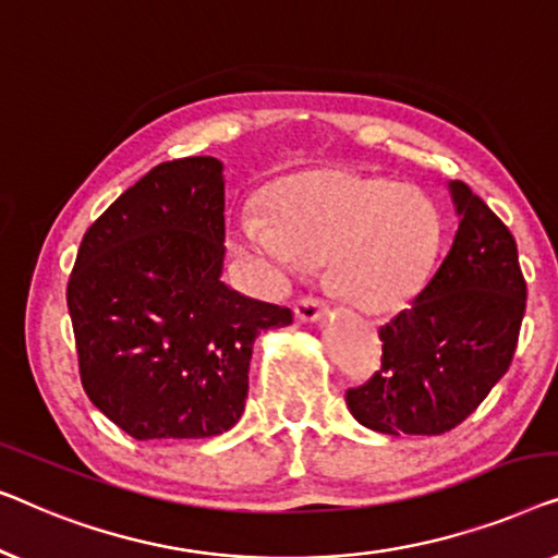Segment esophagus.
Returning <instances> with one entry per match:
<instances>
[{"mask_svg": "<svg viewBox=\"0 0 558 558\" xmlns=\"http://www.w3.org/2000/svg\"><path fill=\"white\" fill-rule=\"evenodd\" d=\"M328 313L326 303L316 301V298H301V301L295 303V318L298 320H305V324H316Z\"/></svg>", "mask_w": 558, "mask_h": 558, "instance_id": "34e87169", "label": "esophagus"}]
</instances>
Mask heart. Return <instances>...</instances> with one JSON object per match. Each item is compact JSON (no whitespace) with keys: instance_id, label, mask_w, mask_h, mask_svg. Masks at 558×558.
<instances>
[{"instance_id":"1","label":"heart","mask_w":558,"mask_h":558,"mask_svg":"<svg viewBox=\"0 0 558 558\" xmlns=\"http://www.w3.org/2000/svg\"><path fill=\"white\" fill-rule=\"evenodd\" d=\"M263 211H242L238 245L270 278L301 276L324 260L333 295L368 316L407 308L442 247V215L429 194L361 171H308L282 179Z\"/></svg>"}]
</instances>
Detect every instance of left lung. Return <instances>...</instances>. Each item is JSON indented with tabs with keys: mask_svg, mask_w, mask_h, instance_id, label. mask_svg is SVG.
I'll return each instance as SVG.
<instances>
[{
	"mask_svg": "<svg viewBox=\"0 0 558 558\" xmlns=\"http://www.w3.org/2000/svg\"><path fill=\"white\" fill-rule=\"evenodd\" d=\"M460 225L410 308L379 328L381 372L347 391L359 425L442 435L473 414L511 366L525 280L508 227L468 184L447 182Z\"/></svg>",
	"mask_w": 558,
	"mask_h": 558,
	"instance_id": "obj_1",
	"label": "left lung"
}]
</instances>
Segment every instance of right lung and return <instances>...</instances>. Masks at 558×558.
<instances>
[{
  "mask_svg": "<svg viewBox=\"0 0 558 558\" xmlns=\"http://www.w3.org/2000/svg\"><path fill=\"white\" fill-rule=\"evenodd\" d=\"M225 163L154 167L85 232L68 282L83 389L136 439L238 425L260 331L293 313L222 280Z\"/></svg>",
  "mask_w": 558,
  "mask_h": 558,
  "instance_id": "1",
  "label": "right lung"
}]
</instances>
